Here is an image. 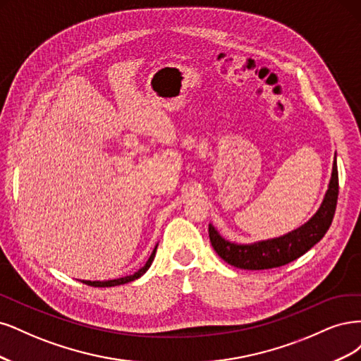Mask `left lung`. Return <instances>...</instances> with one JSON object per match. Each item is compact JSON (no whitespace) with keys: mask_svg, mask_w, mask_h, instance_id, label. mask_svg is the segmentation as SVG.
Returning <instances> with one entry per match:
<instances>
[{"mask_svg":"<svg viewBox=\"0 0 361 361\" xmlns=\"http://www.w3.org/2000/svg\"><path fill=\"white\" fill-rule=\"evenodd\" d=\"M337 195H339V177H337L336 156L333 161L331 178L324 200L306 224L281 237L261 240L249 244L229 241L219 234V231L210 224L208 235L216 253L225 262L243 270H269L282 267L300 258L325 235L329 231L336 212Z\"/></svg>","mask_w":361,"mask_h":361,"instance_id":"left-lung-1","label":"left lung"}]
</instances>
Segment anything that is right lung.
Returning <instances> with one entry per match:
<instances>
[{"label":"right lung","mask_w":361,"mask_h":361,"mask_svg":"<svg viewBox=\"0 0 361 361\" xmlns=\"http://www.w3.org/2000/svg\"><path fill=\"white\" fill-rule=\"evenodd\" d=\"M156 250H157V244L154 246L153 252H151L149 258H148V261L145 262V265L142 267V269H139L137 271H135L130 276H124V277H120V279H112V281H80V282L88 285V286H96V288H108V286H117V285H124V283L133 282V281H136V279H139V277L144 276L147 273V270L149 269V265L153 264V261H154Z\"/></svg>","instance_id":"obj_1"}]
</instances>
